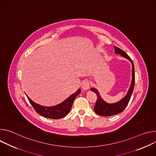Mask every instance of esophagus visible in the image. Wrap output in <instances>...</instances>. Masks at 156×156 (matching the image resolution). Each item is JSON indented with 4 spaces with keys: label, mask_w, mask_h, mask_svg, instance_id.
Segmentation results:
<instances>
[{
    "label": "esophagus",
    "mask_w": 156,
    "mask_h": 156,
    "mask_svg": "<svg viewBox=\"0 0 156 156\" xmlns=\"http://www.w3.org/2000/svg\"><path fill=\"white\" fill-rule=\"evenodd\" d=\"M90 87V81L89 80H84L82 83V88L83 90H88Z\"/></svg>",
    "instance_id": "1"
}]
</instances>
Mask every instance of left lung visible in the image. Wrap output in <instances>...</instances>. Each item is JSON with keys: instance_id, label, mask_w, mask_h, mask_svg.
Returning a JSON list of instances; mask_svg holds the SVG:
<instances>
[{"instance_id": "left-lung-1", "label": "left lung", "mask_w": 156, "mask_h": 156, "mask_svg": "<svg viewBox=\"0 0 156 156\" xmlns=\"http://www.w3.org/2000/svg\"><path fill=\"white\" fill-rule=\"evenodd\" d=\"M115 53L119 54L123 57L128 59L129 61H131L132 64V80L131 83L130 87L128 90V92L126 96L123 98L120 101L114 103H108L103 100L100 95L98 91L95 88H91L90 90L94 92L97 97V100L94 107L95 112L101 116H110L117 115L121 112H122L125 108L128 105L129 100L131 98V95L133 92L134 87V82H135V76H134V64L132 59L130 57L124 52L123 50L119 49L118 47L115 46Z\"/></svg>"}]
</instances>
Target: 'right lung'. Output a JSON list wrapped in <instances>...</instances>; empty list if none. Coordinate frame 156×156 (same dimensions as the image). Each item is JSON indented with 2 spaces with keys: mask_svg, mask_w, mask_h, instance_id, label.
Segmentation results:
<instances>
[{
  "mask_svg": "<svg viewBox=\"0 0 156 156\" xmlns=\"http://www.w3.org/2000/svg\"><path fill=\"white\" fill-rule=\"evenodd\" d=\"M80 92V89H78L75 93L69 96L64 101L53 107H44L37 104L33 101L27 95V96L31 105L38 114L48 118L56 119L64 118L70 112L74 100Z\"/></svg>",
  "mask_w": 156,
  "mask_h": 156,
  "instance_id": "1",
  "label": "right lung"
}]
</instances>
